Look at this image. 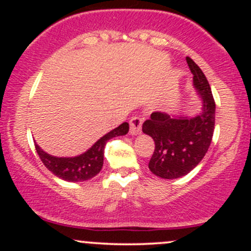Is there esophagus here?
<instances>
[{
  "mask_svg": "<svg viewBox=\"0 0 251 251\" xmlns=\"http://www.w3.org/2000/svg\"><path fill=\"white\" fill-rule=\"evenodd\" d=\"M142 124L143 118L139 116L132 117L129 120V133L131 134H139L142 132Z\"/></svg>",
  "mask_w": 251,
  "mask_h": 251,
  "instance_id": "esophagus-1",
  "label": "esophagus"
}]
</instances>
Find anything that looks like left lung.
Instances as JSON below:
<instances>
[{"mask_svg":"<svg viewBox=\"0 0 251 251\" xmlns=\"http://www.w3.org/2000/svg\"><path fill=\"white\" fill-rule=\"evenodd\" d=\"M194 85L203 100L196 117H176L153 112L143 124V132L154 140V151L149 163L152 174L175 179L194 170L208 152L215 129L216 103L206 76L194 60L186 56Z\"/></svg>","mask_w":251,"mask_h":251,"instance_id":"left-lung-1","label":"left lung"}]
</instances>
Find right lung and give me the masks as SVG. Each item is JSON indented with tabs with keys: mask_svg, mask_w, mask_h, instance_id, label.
I'll use <instances>...</instances> for the list:
<instances>
[{
	"mask_svg": "<svg viewBox=\"0 0 251 251\" xmlns=\"http://www.w3.org/2000/svg\"><path fill=\"white\" fill-rule=\"evenodd\" d=\"M128 132V124L123 123L117 128L100 138L85 153L74 158H59L46 153L35 143V150L40 159L53 175L67 181H83L93 178L100 172L103 164V149L106 143L118 135Z\"/></svg>",
	"mask_w": 251,
	"mask_h": 251,
	"instance_id": "1",
	"label": "right lung"
}]
</instances>
